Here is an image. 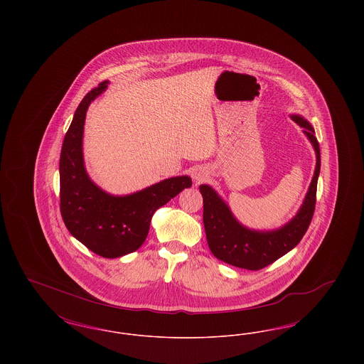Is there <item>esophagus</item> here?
<instances>
[{"instance_id": "34e87169", "label": "esophagus", "mask_w": 364, "mask_h": 364, "mask_svg": "<svg viewBox=\"0 0 364 364\" xmlns=\"http://www.w3.org/2000/svg\"><path fill=\"white\" fill-rule=\"evenodd\" d=\"M206 177H208V173H206L203 169H198V171L193 173L195 183H200V181H203Z\"/></svg>"}]
</instances>
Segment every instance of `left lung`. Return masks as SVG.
I'll return each mask as SVG.
<instances>
[{
  "label": "left lung",
  "mask_w": 364,
  "mask_h": 364,
  "mask_svg": "<svg viewBox=\"0 0 364 364\" xmlns=\"http://www.w3.org/2000/svg\"><path fill=\"white\" fill-rule=\"evenodd\" d=\"M291 117L304 128L303 132L311 141L316 154L315 172L301 208L288 224L276 230H252L242 226L233 217L230 208L215 191L210 186L202 184L199 190L203 196V225L208 248L217 259L247 270H260L294 248L311 224L321 171L319 143L310 122L301 116L294 114Z\"/></svg>",
  "instance_id": "left-lung-1"
}]
</instances>
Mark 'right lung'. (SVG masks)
I'll use <instances>...</instances> for the list:
<instances>
[{
  "mask_svg": "<svg viewBox=\"0 0 364 364\" xmlns=\"http://www.w3.org/2000/svg\"><path fill=\"white\" fill-rule=\"evenodd\" d=\"M107 80L87 92L65 134L60 156V210L70 235L104 258H119L144 242L156 208L184 188L188 176L162 180L125 196H113L88 177L83 159V131L90 104L104 92Z\"/></svg>",
  "mask_w": 364,
  "mask_h": 364,
  "instance_id": "add662e5",
  "label": "right lung"
}]
</instances>
